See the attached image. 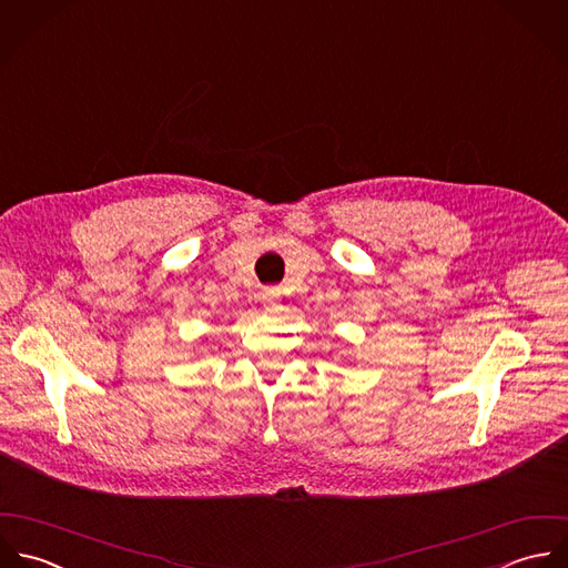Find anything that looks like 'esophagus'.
I'll use <instances>...</instances> for the list:
<instances>
[{
    "label": "esophagus",
    "mask_w": 568,
    "mask_h": 568,
    "mask_svg": "<svg viewBox=\"0 0 568 568\" xmlns=\"http://www.w3.org/2000/svg\"><path fill=\"white\" fill-rule=\"evenodd\" d=\"M277 297H280V293L275 288H268V291L262 293V302H264L266 311H271V313L277 311Z\"/></svg>",
    "instance_id": "obj_1"
}]
</instances>
